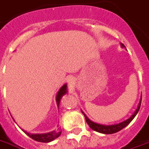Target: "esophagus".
I'll return each instance as SVG.
<instances>
[{
	"label": "esophagus",
	"mask_w": 149,
	"mask_h": 149,
	"mask_svg": "<svg viewBox=\"0 0 149 149\" xmlns=\"http://www.w3.org/2000/svg\"><path fill=\"white\" fill-rule=\"evenodd\" d=\"M72 81V79H68V81H69V82H70V81Z\"/></svg>",
	"instance_id": "34e87169"
}]
</instances>
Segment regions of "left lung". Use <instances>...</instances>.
<instances>
[{
    "mask_svg": "<svg viewBox=\"0 0 149 149\" xmlns=\"http://www.w3.org/2000/svg\"><path fill=\"white\" fill-rule=\"evenodd\" d=\"M121 47H125V45H123L122 43H121ZM141 100H142V97L140 99V101L139 103L138 107L136 110L134 111V113L130 116V117H129L127 120L122 121L121 123H118V124H115V125H101V124H98V123H95L94 121H91L89 118L87 117V116L83 113L84 116H85V118H86V121L87 122V124L90 125V127L91 128L92 130H94L95 131H97V132H100V133H102V134H113V133H116V132H118L121 130H122L123 128H125L126 125H128L130 123V121H132L134 118V117L137 115L139 110V108H140V105H141Z\"/></svg>",
    "mask_w": 149,
    "mask_h": 149,
    "instance_id": "obj_1",
    "label": "left lung"
}]
</instances>
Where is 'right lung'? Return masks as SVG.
Returning a JSON list of instances; mask_svg holds the SVG:
<instances>
[{
	"label": "right lung",
	"instance_id": "obj_1",
	"mask_svg": "<svg viewBox=\"0 0 149 149\" xmlns=\"http://www.w3.org/2000/svg\"><path fill=\"white\" fill-rule=\"evenodd\" d=\"M67 84H64L63 86H62L59 91H58L57 95H56V102H57V105L58 107L59 105V103H60V100L63 96L65 94H67L68 92V90H67ZM24 132L25 134H27L30 137L32 138V139L36 140V141H38V142H42V143H49L53 141L54 139H55L56 138H58L60 134H61V131H55V130H53L51 132H49V133H45V134H30L27 132L26 130H24Z\"/></svg>",
	"mask_w": 149,
	"mask_h": 149
}]
</instances>
